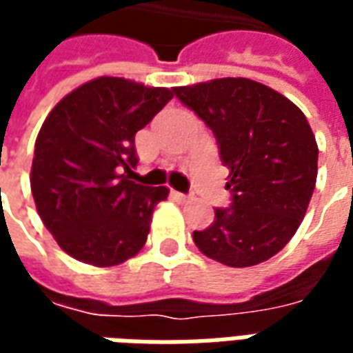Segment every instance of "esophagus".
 <instances>
[{
  "label": "esophagus",
  "mask_w": 353,
  "mask_h": 353,
  "mask_svg": "<svg viewBox=\"0 0 353 353\" xmlns=\"http://www.w3.org/2000/svg\"><path fill=\"white\" fill-rule=\"evenodd\" d=\"M172 196L176 200H179V202H189V200L192 199L191 194H183V192H179V191H172Z\"/></svg>",
  "instance_id": "obj_1"
}]
</instances>
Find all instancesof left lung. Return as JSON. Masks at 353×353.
Returning <instances> with one entry per match:
<instances>
[{
    "label": "left lung",
    "instance_id": "8db88e82",
    "mask_svg": "<svg viewBox=\"0 0 353 353\" xmlns=\"http://www.w3.org/2000/svg\"><path fill=\"white\" fill-rule=\"evenodd\" d=\"M174 94L214 132L229 168L230 208L192 240L227 266L259 265L285 248L310 204L318 176V143L295 103L266 85L225 77Z\"/></svg>",
    "mask_w": 353,
    "mask_h": 353
}]
</instances>
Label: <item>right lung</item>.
Segmentation results:
<instances>
[{"label":"right lung","mask_w":353,"mask_h":353,"mask_svg":"<svg viewBox=\"0 0 353 353\" xmlns=\"http://www.w3.org/2000/svg\"><path fill=\"white\" fill-rule=\"evenodd\" d=\"M174 88L98 77L64 96L35 139L32 194L43 225L73 259L121 265L143 248L166 187L130 181L134 138Z\"/></svg>","instance_id":"obj_1"}]
</instances>
